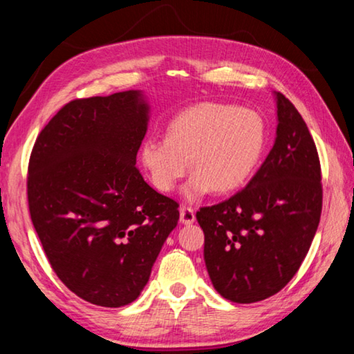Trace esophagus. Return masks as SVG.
<instances>
[{
	"label": "esophagus",
	"mask_w": 354,
	"mask_h": 354,
	"mask_svg": "<svg viewBox=\"0 0 354 354\" xmlns=\"http://www.w3.org/2000/svg\"><path fill=\"white\" fill-rule=\"evenodd\" d=\"M179 221H181V223H184V225H190V223L195 222V212L192 207H186L183 206L181 209H179Z\"/></svg>",
	"instance_id": "1"
}]
</instances>
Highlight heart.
Segmentation results:
<instances>
[{"mask_svg": "<svg viewBox=\"0 0 354 354\" xmlns=\"http://www.w3.org/2000/svg\"><path fill=\"white\" fill-rule=\"evenodd\" d=\"M268 129L254 110L203 102L176 115L167 137H148L140 147V160L154 186L171 192L190 168L195 173L184 187L189 200L212 189L233 192L254 175L266 148Z\"/></svg>", "mask_w": 354, "mask_h": 354, "instance_id": "b5f03b06", "label": "heart"}]
</instances>
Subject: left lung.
<instances>
[{
	"label": "left lung",
	"instance_id": "8db88e82",
	"mask_svg": "<svg viewBox=\"0 0 354 354\" xmlns=\"http://www.w3.org/2000/svg\"><path fill=\"white\" fill-rule=\"evenodd\" d=\"M277 97V137L248 186L203 206L205 263L214 288L239 304L279 293L304 261L323 206L315 142L296 106Z\"/></svg>",
	"mask_w": 354,
	"mask_h": 354
}]
</instances>
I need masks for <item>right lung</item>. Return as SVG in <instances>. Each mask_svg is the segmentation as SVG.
Masks as SVG:
<instances>
[{
	"label": "right lung",
	"mask_w": 354,
	"mask_h": 354,
	"mask_svg": "<svg viewBox=\"0 0 354 354\" xmlns=\"http://www.w3.org/2000/svg\"><path fill=\"white\" fill-rule=\"evenodd\" d=\"M147 127L148 105L138 91L75 99L31 151V222L56 276L91 304L136 301L178 225L179 205L136 167Z\"/></svg>",
	"instance_id": "add662e5"
}]
</instances>
